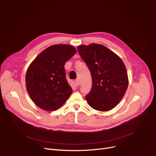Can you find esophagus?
Instances as JSON below:
<instances>
[{"instance_id":"1","label":"esophagus","mask_w":156,"mask_h":156,"mask_svg":"<svg viewBox=\"0 0 156 156\" xmlns=\"http://www.w3.org/2000/svg\"><path fill=\"white\" fill-rule=\"evenodd\" d=\"M73 85L75 86L76 87H78L79 86V80H76V81H74L73 82Z\"/></svg>"}]
</instances>
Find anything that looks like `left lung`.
Instances as JSON below:
<instances>
[{"label": "left lung", "instance_id": "left-lung-1", "mask_svg": "<svg viewBox=\"0 0 156 156\" xmlns=\"http://www.w3.org/2000/svg\"><path fill=\"white\" fill-rule=\"evenodd\" d=\"M77 49L92 77L91 90L85 96L88 104L99 111L114 108L128 86V73L122 60L101 44L80 45Z\"/></svg>", "mask_w": 156, "mask_h": 156}]
</instances>
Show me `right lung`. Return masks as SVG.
<instances>
[{"instance_id": "obj_1", "label": "right lung", "mask_w": 156, "mask_h": 156, "mask_svg": "<svg viewBox=\"0 0 156 156\" xmlns=\"http://www.w3.org/2000/svg\"><path fill=\"white\" fill-rule=\"evenodd\" d=\"M68 44H56L44 49L28 66L25 82L27 92L35 104L54 111L67 100L72 89L65 77V63L76 53Z\"/></svg>"}]
</instances>
